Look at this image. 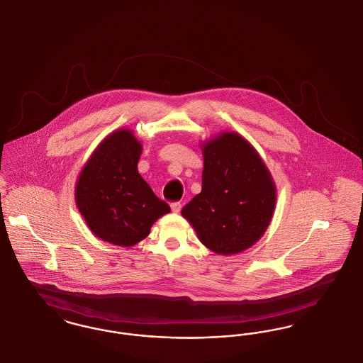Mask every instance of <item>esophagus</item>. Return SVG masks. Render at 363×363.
Wrapping results in <instances>:
<instances>
[{
  "label": "esophagus",
  "instance_id": "34e87169",
  "mask_svg": "<svg viewBox=\"0 0 363 363\" xmlns=\"http://www.w3.org/2000/svg\"><path fill=\"white\" fill-rule=\"evenodd\" d=\"M171 209H172L173 213H179L182 210V203L180 202H173L171 205Z\"/></svg>",
  "mask_w": 363,
  "mask_h": 363
}]
</instances>
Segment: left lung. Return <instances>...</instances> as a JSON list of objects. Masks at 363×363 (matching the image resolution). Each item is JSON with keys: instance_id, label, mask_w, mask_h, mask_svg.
<instances>
[{"instance_id": "1", "label": "left lung", "mask_w": 363, "mask_h": 363, "mask_svg": "<svg viewBox=\"0 0 363 363\" xmlns=\"http://www.w3.org/2000/svg\"><path fill=\"white\" fill-rule=\"evenodd\" d=\"M201 149L202 191L182 216L213 252H242L267 232L276 209V183L257 149L235 131L211 136Z\"/></svg>"}]
</instances>
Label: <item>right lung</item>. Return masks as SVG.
Listing matches in <instances>:
<instances>
[{
    "label": "right lung",
    "instance_id": "1",
    "mask_svg": "<svg viewBox=\"0 0 363 363\" xmlns=\"http://www.w3.org/2000/svg\"><path fill=\"white\" fill-rule=\"evenodd\" d=\"M142 143L130 128L106 135L79 173L75 202L87 227L104 242L133 247L171 208L138 172Z\"/></svg>",
    "mask_w": 363,
    "mask_h": 363
}]
</instances>
